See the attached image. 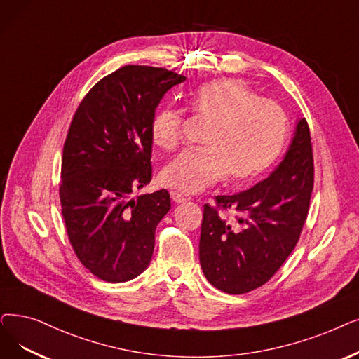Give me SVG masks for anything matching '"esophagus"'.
I'll list each match as a JSON object with an SVG mask.
<instances>
[{"label": "esophagus", "mask_w": 359, "mask_h": 359, "mask_svg": "<svg viewBox=\"0 0 359 359\" xmlns=\"http://www.w3.org/2000/svg\"><path fill=\"white\" fill-rule=\"evenodd\" d=\"M171 198H173V201L177 202V204H182V202L191 201V196H189V195L182 194V192H171Z\"/></svg>", "instance_id": "esophagus-1"}]
</instances>
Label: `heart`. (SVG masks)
<instances>
[{"instance_id":"1","label":"heart","mask_w":359,"mask_h":359,"mask_svg":"<svg viewBox=\"0 0 359 359\" xmlns=\"http://www.w3.org/2000/svg\"><path fill=\"white\" fill-rule=\"evenodd\" d=\"M196 116L212 123L205 149L184 151L163 170V182L177 191L195 194L229 176L245 183L264 173L282 151L289 118L276 101L259 98L238 79H218L199 86L191 98ZM184 114L161 108L151 123V137L171 151L183 139Z\"/></svg>"}]
</instances>
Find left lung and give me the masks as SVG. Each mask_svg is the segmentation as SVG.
Listing matches in <instances>:
<instances>
[{
  "label": "left lung",
  "mask_w": 359,
  "mask_h": 359,
  "mask_svg": "<svg viewBox=\"0 0 359 359\" xmlns=\"http://www.w3.org/2000/svg\"><path fill=\"white\" fill-rule=\"evenodd\" d=\"M313 186V145L301 118L283 161L267 179L248 191L215 196V207L204 205L199 261L208 282L230 294L267 283L299 241ZM220 209H235L238 223L229 224Z\"/></svg>",
  "instance_id": "8db88e82"
}]
</instances>
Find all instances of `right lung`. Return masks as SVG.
Instances as JSON below:
<instances>
[{
	"mask_svg": "<svg viewBox=\"0 0 359 359\" xmlns=\"http://www.w3.org/2000/svg\"><path fill=\"white\" fill-rule=\"evenodd\" d=\"M186 77L123 66L93 86L70 123L60 199L76 257L101 280L129 282L147 270L155 229L168 212L165 189L130 198L152 179L151 123L164 93Z\"/></svg>",
	"mask_w": 359,
	"mask_h": 359,
	"instance_id": "right-lung-1",
	"label": "right lung"
}]
</instances>
